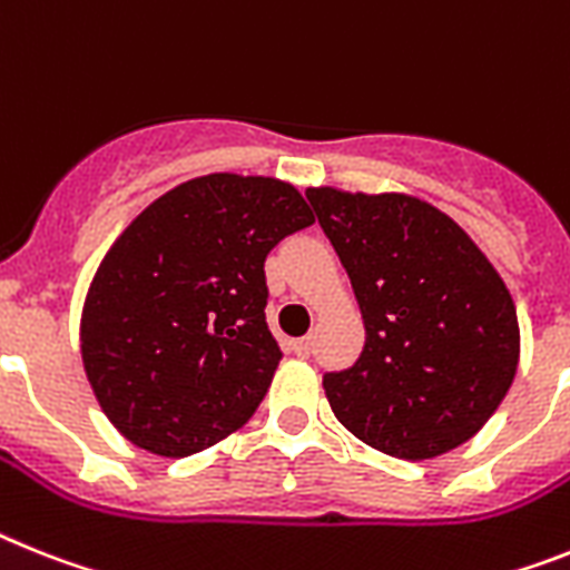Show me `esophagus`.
Wrapping results in <instances>:
<instances>
[{"label":"esophagus","mask_w":570,"mask_h":570,"mask_svg":"<svg viewBox=\"0 0 570 570\" xmlns=\"http://www.w3.org/2000/svg\"><path fill=\"white\" fill-rule=\"evenodd\" d=\"M293 351H295V356H309V351H313V342H309V338H295Z\"/></svg>","instance_id":"34e87169"}]
</instances>
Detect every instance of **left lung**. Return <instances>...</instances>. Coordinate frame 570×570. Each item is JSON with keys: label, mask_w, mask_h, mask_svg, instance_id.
Listing matches in <instances>:
<instances>
[{"label": "left lung", "mask_w": 570, "mask_h": 570, "mask_svg": "<svg viewBox=\"0 0 570 570\" xmlns=\"http://www.w3.org/2000/svg\"><path fill=\"white\" fill-rule=\"evenodd\" d=\"M365 322L356 365L324 376L338 423L403 461L484 429L513 385V295L455 219L411 194L307 188Z\"/></svg>", "instance_id": "8db88e82"}]
</instances>
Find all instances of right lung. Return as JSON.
Masks as SVG:
<instances>
[{
  "mask_svg": "<svg viewBox=\"0 0 570 570\" xmlns=\"http://www.w3.org/2000/svg\"><path fill=\"white\" fill-rule=\"evenodd\" d=\"M313 223L289 181L208 174L161 194L118 234L86 293L80 356L124 438L188 458L255 414L281 362L263 315V263Z\"/></svg>",
  "mask_w": 570,
  "mask_h": 570,
  "instance_id": "1",
  "label": "right lung"
}]
</instances>
